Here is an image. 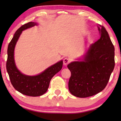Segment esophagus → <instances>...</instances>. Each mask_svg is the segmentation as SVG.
<instances>
[{
  "instance_id": "obj_1",
  "label": "esophagus",
  "mask_w": 121,
  "mask_h": 121,
  "mask_svg": "<svg viewBox=\"0 0 121 121\" xmlns=\"http://www.w3.org/2000/svg\"><path fill=\"white\" fill-rule=\"evenodd\" d=\"M69 63H70V60H69L68 58H65L64 59L63 64L65 66H67L68 64Z\"/></svg>"
}]
</instances>
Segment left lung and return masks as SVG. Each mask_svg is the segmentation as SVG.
<instances>
[{"label":"left lung","instance_id":"1","mask_svg":"<svg viewBox=\"0 0 121 121\" xmlns=\"http://www.w3.org/2000/svg\"><path fill=\"white\" fill-rule=\"evenodd\" d=\"M97 27L100 39L89 45L82 58L67 66L71 72L69 90L76 97L92 96L103 90L115 67V48L108 32L104 26Z\"/></svg>","mask_w":121,"mask_h":121}]
</instances>
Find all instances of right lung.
Returning a JSON list of instances; mask_svg holds the SVG:
<instances>
[{
    "label": "right lung",
    "mask_w": 121,
    "mask_h": 121,
    "mask_svg": "<svg viewBox=\"0 0 121 121\" xmlns=\"http://www.w3.org/2000/svg\"><path fill=\"white\" fill-rule=\"evenodd\" d=\"M37 25V22H29L16 31L8 45L6 61V70L13 87L25 95L34 97L41 96L46 92L51 79L63 67V60H61L38 75L34 76L25 75L17 68L14 59V49L16 43L23 31Z\"/></svg>",
    "instance_id": "obj_1"
}]
</instances>
